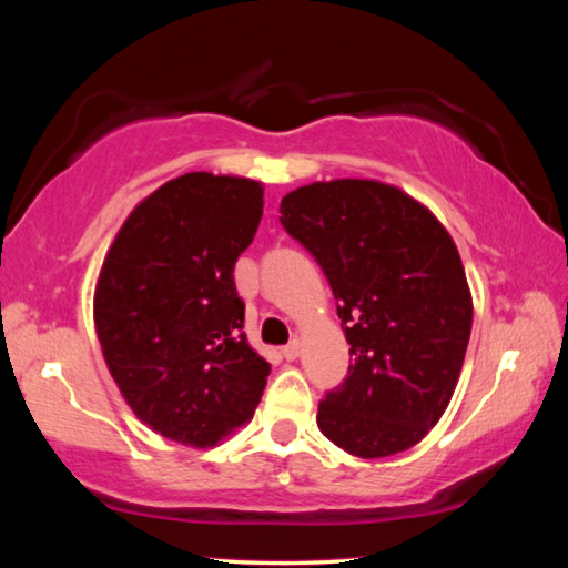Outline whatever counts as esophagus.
I'll list each match as a JSON object with an SVG mask.
<instances>
[{
  "instance_id": "34e87169",
  "label": "esophagus",
  "mask_w": 568,
  "mask_h": 568,
  "mask_svg": "<svg viewBox=\"0 0 568 568\" xmlns=\"http://www.w3.org/2000/svg\"><path fill=\"white\" fill-rule=\"evenodd\" d=\"M283 358L285 361H295L297 358V355H301V341H297V338H293L291 343H287V345H283Z\"/></svg>"
}]
</instances>
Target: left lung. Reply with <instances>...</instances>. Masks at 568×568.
<instances>
[{
  "instance_id": "1",
  "label": "left lung",
  "mask_w": 568,
  "mask_h": 568,
  "mask_svg": "<svg viewBox=\"0 0 568 568\" xmlns=\"http://www.w3.org/2000/svg\"><path fill=\"white\" fill-rule=\"evenodd\" d=\"M281 215L328 277L353 355L318 428L358 458L416 446L454 396L474 321L454 240L406 192L373 180L297 187Z\"/></svg>"
}]
</instances>
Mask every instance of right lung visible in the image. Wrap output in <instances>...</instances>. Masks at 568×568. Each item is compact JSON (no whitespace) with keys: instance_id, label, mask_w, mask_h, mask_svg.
I'll use <instances>...</instances> for the list:
<instances>
[{"instance_id":"obj_1","label":"right lung","mask_w":568,"mask_h":568,"mask_svg":"<svg viewBox=\"0 0 568 568\" xmlns=\"http://www.w3.org/2000/svg\"><path fill=\"white\" fill-rule=\"evenodd\" d=\"M261 217V182L187 172L132 210L104 257V361L134 416L178 444L215 446L243 426L271 376L233 275Z\"/></svg>"}]
</instances>
